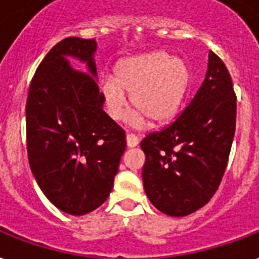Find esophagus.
Returning <instances> with one entry per match:
<instances>
[{"instance_id": "1", "label": "esophagus", "mask_w": 259, "mask_h": 259, "mask_svg": "<svg viewBox=\"0 0 259 259\" xmlns=\"http://www.w3.org/2000/svg\"><path fill=\"white\" fill-rule=\"evenodd\" d=\"M138 143H139V138L136 135H134V134H127V146L130 148L132 147H136L138 146Z\"/></svg>"}]
</instances>
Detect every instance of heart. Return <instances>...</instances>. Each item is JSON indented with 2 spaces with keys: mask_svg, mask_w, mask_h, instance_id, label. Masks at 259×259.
Masks as SVG:
<instances>
[{
  "mask_svg": "<svg viewBox=\"0 0 259 259\" xmlns=\"http://www.w3.org/2000/svg\"><path fill=\"white\" fill-rule=\"evenodd\" d=\"M189 83L186 62L158 51L120 61L115 77L101 82V96L112 120L119 121L127 113L130 93L136 107L128 117L132 127H146L150 120L161 125L177 115Z\"/></svg>",
  "mask_w": 259,
  "mask_h": 259,
  "instance_id": "b5f03b06",
  "label": "heart"
}]
</instances>
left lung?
<instances>
[{
    "label": "left lung",
    "instance_id": "1",
    "mask_svg": "<svg viewBox=\"0 0 259 259\" xmlns=\"http://www.w3.org/2000/svg\"><path fill=\"white\" fill-rule=\"evenodd\" d=\"M236 125L231 75L209 51L205 79L178 119L148 134L144 190L152 205L174 218L190 215L209 201L223 178Z\"/></svg>",
    "mask_w": 259,
    "mask_h": 259
}]
</instances>
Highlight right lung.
Masks as SVG:
<instances>
[{"instance_id":"add662e5","label":"right lung","mask_w":259,"mask_h":259,"mask_svg":"<svg viewBox=\"0 0 259 259\" xmlns=\"http://www.w3.org/2000/svg\"><path fill=\"white\" fill-rule=\"evenodd\" d=\"M94 39L66 37L46 55L28 92L27 150L32 174L61 211L86 215L111 193L125 132L104 112ZM85 61L91 75L74 70L67 57Z\"/></svg>"}]
</instances>
